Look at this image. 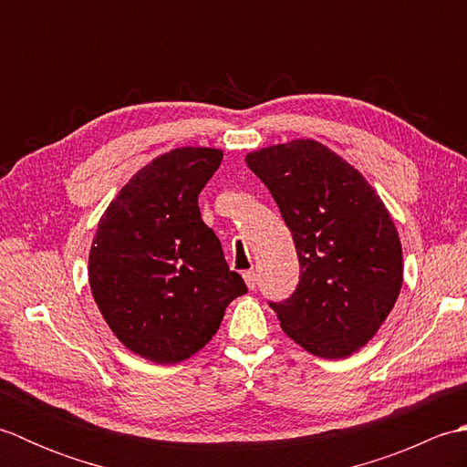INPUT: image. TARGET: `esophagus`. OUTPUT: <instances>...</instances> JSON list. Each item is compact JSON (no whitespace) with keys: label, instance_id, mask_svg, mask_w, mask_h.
I'll use <instances>...</instances> for the list:
<instances>
[{"label":"esophagus","instance_id":"1","mask_svg":"<svg viewBox=\"0 0 467 467\" xmlns=\"http://www.w3.org/2000/svg\"><path fill=\"white\" fill-rule=\"evenodd\" d=\"M243 276H244L246 286H249V289L253 291L254 286H256V273L254 271H246V273H243Z\"/></svg>","mask_w":467,"mask_h":467}]
</instances>
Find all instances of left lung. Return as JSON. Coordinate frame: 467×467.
Instances as JSON below:
<instances>
[{"instance_id": "1", "label": "left lung", "mask_w": 467, "mask_h": 467, "mask_svg": "<svg viewBox=\"0 0 467 467\" xmlns=\"http://www.w3.org/2000/svg\"><path fill=\"white\" fill-rule=\"evenodd\" d=\"M293 234L301 279L271 303L305 351L343 359L369 343L403 283L398 228L365 176L311 138L246 154Z\"/></svg>"}]
</instances>
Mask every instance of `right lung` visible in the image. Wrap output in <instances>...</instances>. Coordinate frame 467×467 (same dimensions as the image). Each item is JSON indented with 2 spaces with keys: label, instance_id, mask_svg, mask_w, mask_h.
Masks as SVG:
<instances>
[{
  "label": "right lung",
  "instance_id": "right-lung-1",
  "mask_svg": "<svg viewBox=\"0 0 467 467\" xmlns=\"http://www.w3.org/2000/svg\"><path fill=\"white\" fill-rule=\"evenodd\" d=\"M221 162L223 150L206 146L156 156L98 223L88 259L94 301L118 341L158 365L201 351L246 293L198 208Z\"/></svg>",
  "mask_w": 467,
  "mask_h": 467
}]
</instances>
